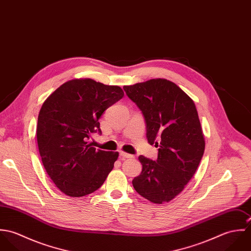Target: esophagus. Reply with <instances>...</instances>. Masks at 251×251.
I'll list each match as a JSON object with an SVG mask.
<instances>
[{
    "mask_svg": "<svg viewBox=\"0 0 251 251\" xmlns=\"http://www.w3.org/2000/svg\"><path fill=\"white\" fill-rule=\"evenodd\" d=\"M120 156H121L122 159L133 157V155H131V154H129V153H126V152H124V151H120Z\"/></svg>",
    "mask_w": 251,
    "mask_h": 251,
    "instance_id": "esophagus-1",
    "label": "esophagus"
}]
</instances>
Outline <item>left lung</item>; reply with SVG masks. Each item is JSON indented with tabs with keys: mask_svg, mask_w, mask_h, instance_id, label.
Masks as SVG:
<instances>
[{
	"mask_svg": "<svg viewBox=\"0 0 251 251\" xmlns=\"http://www.w3.org/2000/svg\"><path fill=\"white\" fill-rule=\"evenodd\" d=\"M124 90L143 114L148 142L158 148L156 161L139 156L142 172L132 180L133 187L152 203L169 202L193 177L204 154L195 104L166 79H151Z\"/></svg>",
	"mask_w": 251,
	"mask_h": 251,
	"instance_id": "left-lung-1",
	"label": "left lung"
}]
</instances>
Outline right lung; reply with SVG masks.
<instances>
[{
	"mask_svg": "<svg viewBox=\"0 0 251 251\" xmlns=\"http://www.w3.org/2000/svg\"><path fill=\"white\" fill-rule=\"evenodd\" d=\"M124 97L118 86L75 79L59 87L42 104L36 139L43 166L56 186L72 197L99 189L118 159V151L96 150L88 140L101 134L100 118Z\"/></svg>",
	"mask_w": 251,
	"mask_h": 251,
	"instance_id": "add662e5",
	"label": "right lung"
}]
</instances>
